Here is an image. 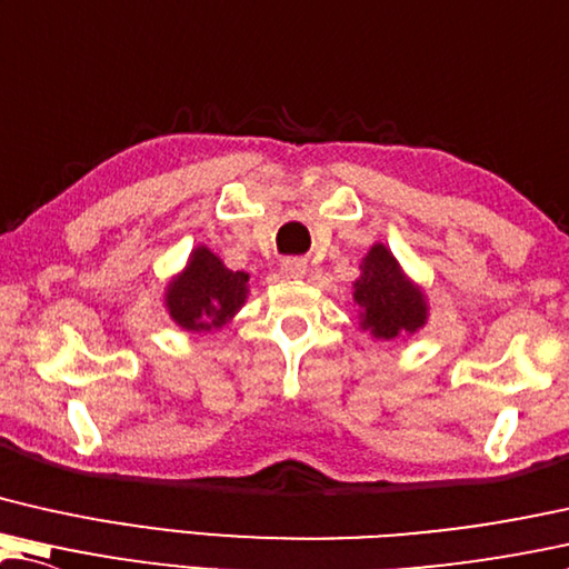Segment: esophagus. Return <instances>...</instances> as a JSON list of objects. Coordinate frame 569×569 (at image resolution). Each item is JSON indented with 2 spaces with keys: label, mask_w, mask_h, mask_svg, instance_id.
Instances as JSON below:
<instances>
[{
  "label": "esophagus",
  "mask_w": 569,
  "mask_h": 569,
  "mask_svg": "<svg viewBox=\"0 0 569 569\" xmlns=\"http://www.w3.org/2000/svg\"><path fill=\"white\" fill-rule=\"evenodd\" d=\"M282 271H284V277L300 279V277H305V271H308V259L287 257V259H282Z\"/></svg>",
  "instance_id": "1"
}]
</instances>
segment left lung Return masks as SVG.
Here are the masks:
<instances>
[{"label":"left lung","mask_w":569,"mask_h":569,"mask_svg":"<svg viewBox=\"0 0 569 569\" xmlns=\"http://www.w3.org/2000/svg\"><path fill=\"white\" fill-rule=\"evenodd\" d=\"M353 300L365 310V328H372L377 339L390 341L426 323L423 295L402 277L398 261L382 243L367 253L361 277L353 284Z\"/></svg>","instance_id":"left-lung-1"}]
</instances>
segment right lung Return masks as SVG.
<instances>
[{
  "mask_svg": "<svg viewBox=\"0 0 569 569\" xmlns=\"http://www.w3.org/2000/svg\"><path fill=\"white\" fill-rule=\"evenodd\" d=\"M243 271H230L216 253L197 249L189 267L177 282L169 284L167 305L171 318L187 331H210L223 326L246 300Z\"/></svg>",
  "mask_w": 569,
  "mask_h": 569,
  "instance_id": "add662e5",
  "label": "right lung"
}]
</instances>
